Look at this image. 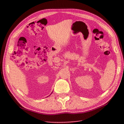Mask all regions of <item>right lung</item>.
<instances>
[{"label": "right lung", "instance_id": "right-lung-1", "mask_svg": "<svg viewBox=\"0 0 124 124\" xmlns=\"http://www.w3.org/2000/svg\"><path fill=\"white\" fill-rule=\"evenodd\" d=\"M52 93H51V94H52Z\"/></svg>", "mask_w": 124, "mask_h": 124}]
</instances>
